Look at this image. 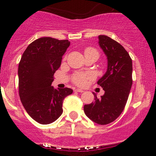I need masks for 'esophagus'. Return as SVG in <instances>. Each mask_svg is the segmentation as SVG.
<instances>
[{
    "label": "esophagus",
    "instance_id": "esophagus-1",
    "mask_svg": "<svg viewBox=\"0 0 156 156\" xmlns=\"http://www.w3.org/2000/svg\"><path fill=\"white\" fill-rule=\"evenodd\" d=\"M75 92H83V89H75Z\"/></svg>",
    "mask_w": 156,
    "mask_h": 156
}]
</instances>
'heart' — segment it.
<instances>
[{
	"mask_svg": "<svg viewBox=\"0 0 156 156\" xmlns=\"http://www.w3.org/2000/svg\"><path fill=\"white\" fill-rule=\"evenodd\" d=\"M87 53H93V54H95L98 56V53L95 49L92 48H87L85 50V54ZM93 76L90 73L88 74H83V73H78L73 78V81L75 83H76L78 86H83L85 85L87 83V80L89 78H92Z\"/></svg>",
	"mask_w": 156,
	"mask_h": 156,
	"instance_id": "1",
	"label": "heart"
}]
</instances>
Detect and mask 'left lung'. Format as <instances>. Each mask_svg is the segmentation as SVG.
Masks as SVG:
<instances>
[{"mask_svg": "<svg viewBox=\"0 0 156 156\" xmlns=\"http://www.w3.org/2000/svg\"><path fill=\"white\" fill-rule=\"evenodd\" d=\"M98 43L107 58V70L98 84L105 91L94 102L85 105L83 111L91 120L99 125L112 122L124 110L131 88L132 60L126 50L105 35L98 36Z\"/></svg>", "mask_w": 156, "mask_h": 156, "instance_id": "1", "label": "left lung"}]
</instances>
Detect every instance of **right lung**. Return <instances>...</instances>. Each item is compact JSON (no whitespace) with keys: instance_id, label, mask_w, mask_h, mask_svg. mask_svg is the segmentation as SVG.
I'll return each instance as SVG.
<instances>
[{"instance_id":"obj_1","label":"right lung","mask_w":156,"mask_h":156,"mask_svg":"<svg viewBox=\"0 0 156 156\" xmlns=\"http://www.w3.org/2000/svg\"><path fill=\"white\" fill-rule=\"evenodd\" d=\"M70 42L51 37L36 39L27 47L18 67L19 95L26 111L39 124H51L63 112L62 103L73 93L69 88L55 89L53 75Z\"/></svg>"}]
</instances>
